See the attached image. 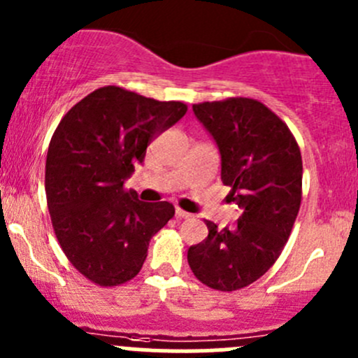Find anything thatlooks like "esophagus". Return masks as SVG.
I'll list each match as a JSON object with an SVG mask.
<instances>
[{"mask_svg":"<svg viewBox=\"0 0 358 358\" xmlns=\"http://www.w3.org/2000/svg\"><path fill=\"white\" fill-rule=\"evenodd\" d=\"M175 213H176V218H180V220H189V218H192V215H190V213H187V211H183L182 208H176Z\"/></svg>","mask_w":358,"mask_h":358,"instance_id":"esophagus-1","label":"esophagus"}]
</instances>
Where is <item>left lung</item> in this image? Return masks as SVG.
Here are the masks:
<instances>
[{"instance_id": "1", "label": "left lung", "mask_w": 358, "mask_h": 358, "mask_svg": "<svg viewBox=\"0 0 358 358\" xmlns=\"http://www.w3.org/2000/svg\"><path fill=\"white\" fill-rule=\"evenodd\" d=\"M222 154V182L241 208L232 229L209 220L208 237L187 252L194 275L230 292L258 280L282 252L301 204L303 161L286 122L246 96L194 103Z\"/></svg>"}]
</instances>
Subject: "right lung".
Masks as SVG:
<instances>
[{
  "mask_svg": "<svg viewBox=\"0 0 358 358\" xmlns=\"http://www.w3.org/2000/svg\"><path fill=\"white\" fill-rule=\"evenodd\" d=\"M185 112L183 102L102 86L57 126L46 154V202L60 248L90 282L131 280L150 239L175 216L171 202L138 201L124 180L143 162L147 145Z\"/></svg>",
  "mask_w": 358,
  "mask_h": 358,
  "instance_id": "right-lung-1",
  "label": "right lung"
}]
</instances>
